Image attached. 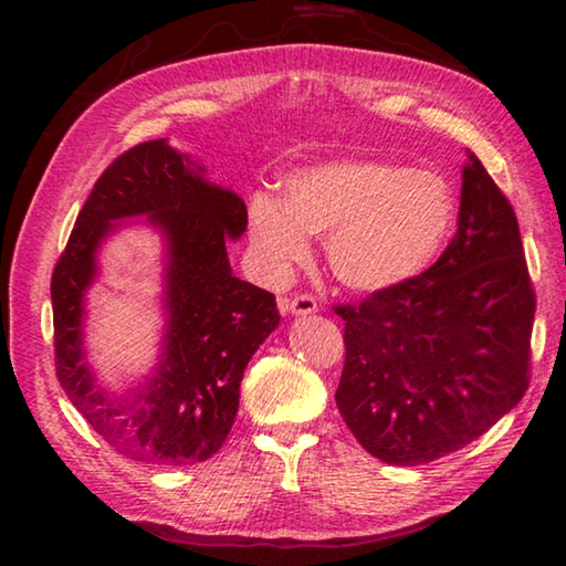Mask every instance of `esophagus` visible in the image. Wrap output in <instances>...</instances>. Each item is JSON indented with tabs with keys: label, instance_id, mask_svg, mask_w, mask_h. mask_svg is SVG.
Listing matches in <instances>:
<instances>
[{
	"label": "esophagus",
	"instance_id": "1",
	"mask_svg": "<svg viewBox=\"0 0 566 566\" xmlns=\"http://www.w3.org/2000/svg\"><path fill=\"white\" fill-rule=\"evenodd\" d=\"M280 306H282V312L296 314V317H304V314H312L319 310V304L312 294H296V296H292V300H282Z\"/></svg>",
	"mask_w": 566,
	"mask_h": 566
}]
</instances>
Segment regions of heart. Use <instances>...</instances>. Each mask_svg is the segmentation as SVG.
<instances>
[{
	"instance_id": "obj_1",
	"label": "heart",
	"mask_w": 566,
	"mask_h": 566,
	"mask_svg": "<svg viewBox=\"0 0 566 566\" xmlns=\"http://www.w3.org/2000/svg\"><path fill=\"white\" fill-rule=\"evenodd\" d=\"M454 227L447 179L385 159H339L292 171L282 199H249L256 260L284 276L310 256V237H327L334 280L354 292L395 290L427 272Z\"/></svg>"
}]
</instances>
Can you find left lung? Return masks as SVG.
<instances>
[{
  "label": "left lung",
  "instance_id": "1",
  "mask_svg": "<svg viewBox=\"0 0 566 566\" xmlns=\"http://www.w3.org/2000/svg\"><path fill=\"white\" fill-rule=\"evenodd\" d=\"M534 286L516 214L472 151L457 234L415 280L337 304L339 415L371 457L434 462L482 437L530 387Z\"/></svg>",
  "mask_w": 566,
  "mask_h": 566
}]
</instances>
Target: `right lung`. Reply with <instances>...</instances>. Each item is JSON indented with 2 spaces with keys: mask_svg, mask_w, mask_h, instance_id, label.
Instances as JSON below:
<instances>
[{
  "mask_svg": "<svg viewBox=\"0 0 566 566\" xmlns=\"http://www.w3.org/2000/svg\"><path fill=\"white\" fill-rule=\"evenodd\" d=\"M202 171L165 139L124 151L94 181L52 272L56 379L94 432L134 462L187 467L217 454L234 424L247 361L280 324L274 294L229 266L227 237L247 229L244 202ZM137 213L168 237L170 319L158 375L117 398L83 361L81 302L111 222Z\"/></svg>",
  "mask_w": 566,
  "mask_h": 566,
  "instance_id": "1",
  "label": "right lung"
}]
</instances>
